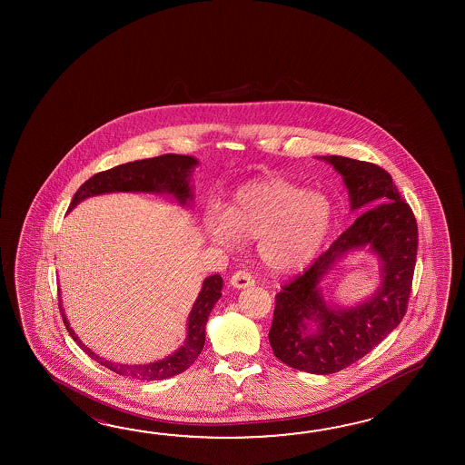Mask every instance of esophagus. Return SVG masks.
<instances>
[{"mask_svg": "<svg viewBox=\"0 0 465 465\" xmlns=\"http://www.w3.org/2000/svg\"><path fill=\"white\" fill-rule=\"evenodd\" d=\"M231 284L236 289H244V287L254 284V277L251 276V272H247V271H236L231 276Z\"/></svg>", "mask_w": 465, "mask_h": 465, "instance_id": "34e87169", "label": "esophagus"}]
</instances>
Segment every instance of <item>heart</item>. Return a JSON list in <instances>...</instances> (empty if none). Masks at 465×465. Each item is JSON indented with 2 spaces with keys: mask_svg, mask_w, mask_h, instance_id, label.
Wrapping results in <instances>:
<instances>
[{
  "mask_svg": "<svg viewBox=\"0 0 465 465\" xmlns=\"http://www.w3.org/2000/svg\"><path fill=\"white\" fill-rule=\"evenodd\" d=\"M204 226L223 246L259 236L262 262L276 272H291L306 266L324 244L332 208L322 194L284 179H266L239 189L228 208H209Z\"/></svg>",
  "mask_w": 465,
  "mask_h": 465,
  "instance_id": "obj_1",
  "label": "heart"
}]
</instances>
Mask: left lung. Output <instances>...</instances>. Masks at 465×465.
<instances>
[{"instance_id":"1","label":"left lung","mask_w":465,"mask_h":465,"mask_svg":"<svg viewBox=\"0 0 465 465\" xmlns=\"http://www.w3.org/2000/svg\"><path fill=\"white\" fill-rule=\"evenodd\" d=\"M342 174L351 209L364 211L331 247L276 294L269 342L286 366L311 374H334L386 339L407 312L419 232L414 213L386 169L344 156H321ZM369 245L383 261V284L364 305L327 308L316 289L339 256ZM309 320L320 324L309 333Z\"/></svg>"}]
</instances>
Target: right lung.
Returning a JSON list of instances; mask_svg holds the SVG:
<instances>
[{
  "instance_id": "1",
  "label": "right lung",
  "mask_w": 465,
  "mask_h": 465,
  "mask_svg": "<svg viewBox=\"0 0 465 465\" xmlns=\"http://www.w3.org/2000/svg\"><path fill=\"white\" fill-rule=\"evenodd\" d=\"M198 161L191 156L183 154H163L156 158L141 159L121 164L116 168L101 171L89 178L84 184L79 186L76 194L73 196L70 208H74L83 199L104 193H114V191H144V193H168L178 199L181 204H186L193 199L189 178ZM223 289V277L219 274L209 276L203 282V289L199 292L198 299L193 306L189 314L188 337L184 346L176 351L173 356L166 357L159 362H153L148 366H124V364H114L104 361L91 352L88 347L84 346L74 331L71 329L70 322L66 321L64 312L61 309L63 322L68 329L70 336L91 359H94L101 366L108 367L109 371L116 372L119 376L133 377L141 381H163L166 377L176 376L183 371H186L194 361L198 359L204 341H206V322H208L209 312L218 302Z\"/></svg>"
}]
</instances>
